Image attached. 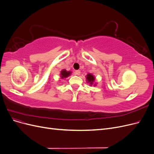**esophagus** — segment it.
Masks as SVG:
<instances>
[{
    "mask_svg": "<svg viewBox=\"0 0 154 154\" xmlns=\"http://www.w3.org/2000/svg\"><path fill=\"white\" fill-rule=\"evenodd\" d=\"M80 73H81V72H80V70H76V71H75V74H76V75H78V76L80 75Z\"/></svg>",
    "mask_w": 154,
    "mask_h": 154,
    "instance_id": "34e87169",
    "label": "esophagus"
}]
</instances>
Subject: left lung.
<instances>
[{"label":"left lung","mask_w":154,"mask_h":154,"mask_svg":"<svg viewBox=\"0 0 154 154\" xmlns=\"http://www.w3.org/2000/svg\"><path fill=\"white\" fill-rule=\"evenodd\" d=\"M86 79H87V82L89 83V84L92 86H96V83H95V79L96 78L94 77V76L91 73H88L87 74V75L85 76Z\"/></svg>","instance_id":"8db88e82"}]
</instances>
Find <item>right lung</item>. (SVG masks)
Segmentation results:
<instances>
[{
	"instance_id": "1",
	"label": "right lung",
	"mask_w": 154,
	"mask_h": 154,
	"mask_svg": "<svg viewBox=\"0 0 154 154\" xmlns=\"http://www.w3.org/2000/svg\"><path fill=\"white\" fill-rule=\"evenodd\" d=\"M72 73V72L70 71H66V69H63L62 71H61V72H60V78L61 79H64V78H67L68 76H69L70 75H71Z\"/></svg>"
}]
</instances>
